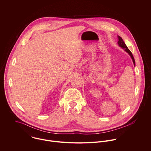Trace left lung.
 Here are the masks:
<instances>
[{"label": "left lung", "mask_w": 151, "mask_h": 151, "mask_svg": "<svg viewBox=\"0 0 151 151\" xmlns=\"http://www.w3.org/2000/svg\"><path fill=\"white\" fill-rule=\"evenodd\" d=\"M117 37H118V40H119V41H118V42H117L118 45H119L120 47H121L122 49H123L127 53H129V55L130 56L131 58L132 59V60L134 65V66H135V60H134V57H133V55H132V53L131 52V51L128 49V47H127V46H126V45L124 42V41H123V39L122 38V37H120V36H119V35L117 36Z\"/></svg>", "instance_id": "obj_1"}]
</instances>
